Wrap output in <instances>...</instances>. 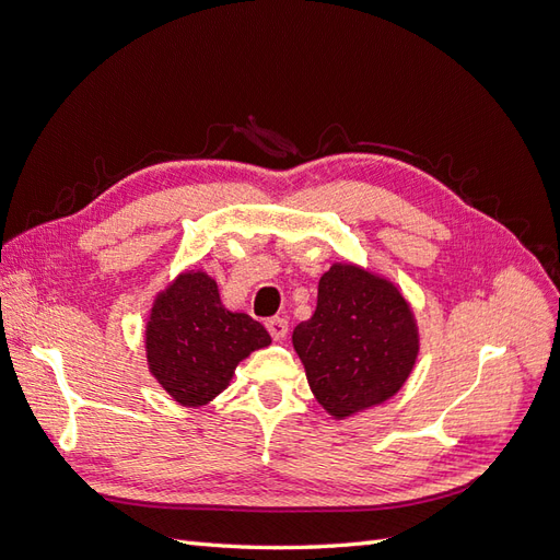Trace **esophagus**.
<instances>
[{
	"mask_svg": "<svg viewBox=\"0 0 560 560\" xmlns=\"http://www.w3.org/2000/svg\"><path fill=\"white\" fill-rule=\"evenodd\" d=\"M287 319L284 317H270V319H266V329H268V334L273 336V341H284V336H287Z\"/></svg>",
	"mask_w": 560,
	"mask_h": 560,
	"instance_id": "obj_1",
	"label": "esophagus"
}]
</instances>
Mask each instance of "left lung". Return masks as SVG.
Here are the masks:
<instances>
[{"mask_svg": "<svg viewBox=\"0 0 560 560\" xmlns=\"http://www.w3.org/2000/svg\"><path fill=\"white\" fill-rule=\"evenodd\" d=\"M311 393L334 420L393 399L420 352L413 306L399 287L354 261H336L317 284V308L292 334Z\"/></svg>", "mask_w": 560, "mask_h": 560, "instance_id": "1", "label": "left lung"}]
</instances>
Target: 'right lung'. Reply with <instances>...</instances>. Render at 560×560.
<instances>
[{"label":"right lung","mask_w":560,"mask_h":560,"mask_svg":"<svg viewBox=\"0 0 560 560\" xmlns=\"http://www.w3.org/2000/svg\"><path fill=\"white\" fill-rule=\"evenodd\" d=\"M270 346L247 313L229 311L212 276L182 270L151 301L144 327L149 374L179 406L198 409L229 387L235 366Z\"/></svg>","instance_id":"add662e5"}]
</instances>
